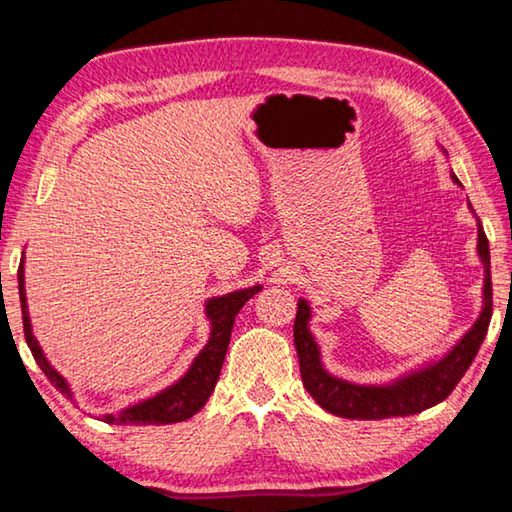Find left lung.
Returning <instances> with one entry per match:
<instances>
[{"instance_id":"obj_1","label":"left lung","mask_w":512,"mask_h":512,"mask_svg":"<svg viewBox=\"0 0 512 512\" xmlns=\"http://www.w3.org/2000/svg\"><path fill=\"white\" fill-rule=\"evenodd\" d=\"M452 180L458 178L452 173ZM461 185V183H458ZM479 257L485 268L483 282V309L476 318L470 332L449 350L443 359L429 363L402 379L386 386H361L350 384L339 377L329 375L320 363V350L309 332L311 309L307 300H298V314L293 323V343L298 350L300 375L307 393L323 406L325 411L350 420H384L395 415H413L429 406L443 402L454 391L458 381L470 368L476 352L488 334L490 316H492V277H490V246L485 237L483 225L479 221Z\"/></svg>"}]
</instances>
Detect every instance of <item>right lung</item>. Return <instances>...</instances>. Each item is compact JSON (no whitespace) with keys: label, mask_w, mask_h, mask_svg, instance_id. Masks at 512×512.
Wrapping results in <instances>:
<instances>
[{"label":"right lung","mask_w":512,"mask_h":512,"mask_svg":"<svg viewBox=\"0 0 512 512\" xmlns=\"http://www.w3.org/2000/svg\"><path fill=\"white\" fill-rule=\"evenodd\" d=\"M17 282H20V302H22V323H24V339H27L33 359L45 372L47 379L54 384L60 393L72 400V391H69V384L58 375L54 366L45 359L36 336L31 332V320H29V309H27V293H24V255L20 268H17ZM262 287H250L241 291H232L228 296L212 298L205 305V314L212 323L210 341H207L201 354L194 359L192 368L187 370L185 377H180L176 384L164 388L162 393L149 397L135 406H128V409L119 413H108L103 415V422L108 424H173L189 420L194 413H198L205 406L207 397L212 395L216 379L221 375L225 352H228L232 325H235V316L239 309L246 305V302L255 296V293Z\"/></svg>","instance_id":"1"}]
</instances>
